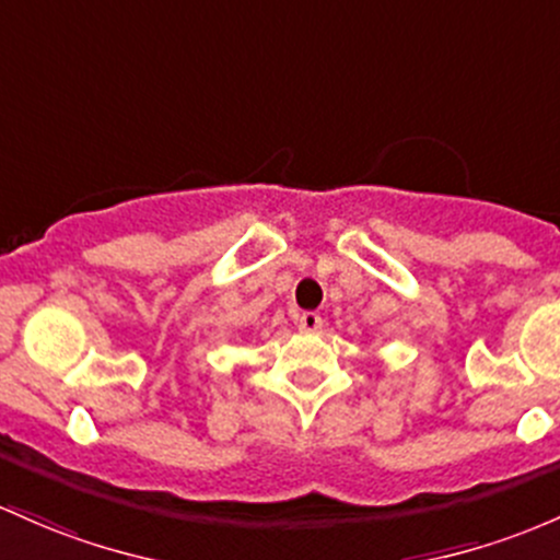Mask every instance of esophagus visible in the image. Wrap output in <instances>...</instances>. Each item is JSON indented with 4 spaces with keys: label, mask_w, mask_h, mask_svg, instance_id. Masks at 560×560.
Returning <instances> with one entry per match:
<instances>
[{
    "label": "esophagus",
    "mask_w": 560,
    "mask_h": 560,
    "mask_svg": "<svg viewBox=\"0 0 560 560\" xmlns=\"http://www.w3.org/2000/svg\"><path fill=\"white\" fill-rule=\"evenodd\" d=\"M298 327H300V331H305V335H316V331L324 327V318L318 316V313L308 311L298 318Z\"/></svg>",
    "instance_id": "esophagus-1"
}]
</instances>
